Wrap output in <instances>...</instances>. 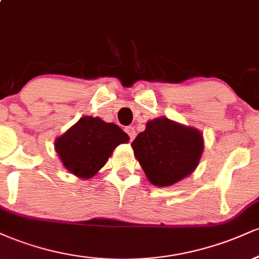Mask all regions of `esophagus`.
I'll return each mask as SVG.
<instances>
[{
    "mask_svg": "<svg viewBox=\"0 0 259 259\" xmlns=\"http://www.w3.org/2000/svg\"><path fill=\"white\" fill-rule=\"evenodd\" d=\"M125 132H126V134L127 135H129V138H130V140H133L135 139V136H136V132H135V127L134 126H127L126 129H125Z\"/></svg>",
    "mask_w": 259,
    "mask_h": 259,
    "instance_id": "34e87169",
    "label": "esophagus"
}]
</instances>
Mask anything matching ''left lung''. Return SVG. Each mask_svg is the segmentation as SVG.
I'll use <instances>...</instances> for the list:
<instances>
[{"label": "left lung", "instance_id": "left-lung-1", "mask_svg": "<svg viewBox=\"0 0 259 259\" xmlns=\"http://www.w3.org/2000/svg\"><path fill=\"white\" fill-rule=\"evenodd\" d=\"M135 158L151 184L167 187L194 173L203 153V135L167 117L148 120L132 142Z\"/></svg>", "mask_w": 259, "mask_h": 259}]
</instances>
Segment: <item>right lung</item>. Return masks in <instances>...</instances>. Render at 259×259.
<instances>
[{
	"mask_svg": "<svg viewBox=\"0 0 259 259\" xmlns=\"http://www.w3.org/2000/svg\"><path fill=\"white\" fill-rule=\"evenodd\" d=\"M129 136L117 124L85 115L55 141V150L64 168L80 179L95 177L114 148Z\"/></svg>",
	"mask_w": 259,
	"mask_h": 259,
	"instance_id": "right-lung-1",
	"label": "right lung"
}]
</instances>
